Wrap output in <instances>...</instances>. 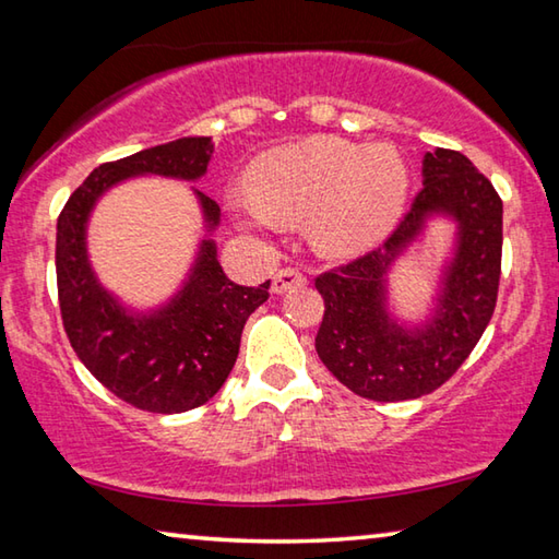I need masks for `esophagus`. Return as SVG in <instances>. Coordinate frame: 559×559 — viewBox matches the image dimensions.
I'll return each mask as SVG.
<instances>
[{"label":"esophagus","mask_w":559,"mask_h":559,"mask_svg":"<svg viewBox=\"0 0 559 559\" xmlns=\"http://www.w3.org/2000/svg\"><path fill=\"white\" fill-rule=\"evenodd\" d=\"M302 283H306V276H302L300 271H296V269H281V271L273 273L271 293H276V296H281V293H286L290 288H298V286H302Z\"/></svg>","instance_id":"obj_1"}]
</instances>
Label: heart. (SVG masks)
Returning a JSON list of instances; mask_svg holds the SVG:
<instances>
[{
    "mask_svg": "<svg viewBox=\"0 0 559 559\" xmlns=\"http://www.w3.org/2000/svg\"><path fill=\"white\" fill-rule=\"evenodd\" d=\"M409 200V167L390 143L359 145L310 138L263 153L249 189L224 197L234 222L251 234L308 219L310 243L328 259H357L400 224Z\"/></svg>",
    "mask_w": 559,
    "mask_h": 559,
    "instance_id": "1",
    "label": "heart"
}]
</instances>
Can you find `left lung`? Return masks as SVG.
Wrapping results in <instances>:
<instances>
[{
    "label": "left lung",
    "instance_id": "obj_1",
    "mask_svg": "<svg viewBox=\"0 0 559 559\" xmlns=\"http://www.w3.org/2000/svg\"><path fill=\"white\" fill-rule=\"evenodd\" d=\"M409 214L380 249L316 281L325 300L316 349L347 390L374 402L416 400L441 386L493 316L503 249V202L493 185L453 150L421 159ZM454 224L430 308L412 321L395 310L391 276L430 224Z\"/></svg>",
    "mask_w": 559,
    "mask_h": 559
}]
</instances>
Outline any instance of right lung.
Masks as SVG:
<instances>
[{
	"label": "right lung",
	"instance_id": "right-lung-1",
	"mask_svg": "<svg viewBox=\"0 0 559 559\" xmlns=\"http://www.w3.org/2000/svg\"><path fill=\"white\" fill-rule=\"evenodd\" d=\"M212 138H179L100 165L69 197L56 224V281L66 335L88 372L122 402L155 414L194 409L222 390L239 355L241 330L269 300V281L257 288L226 276L214 231L222 210L197 187L202 239L185 278L155 306H132L98 278L88 253V224L112 187L138 177L200 182Z\"/></svg>",
	"mask_w": 559,
	"mask_h": 559
}]
</instances>
